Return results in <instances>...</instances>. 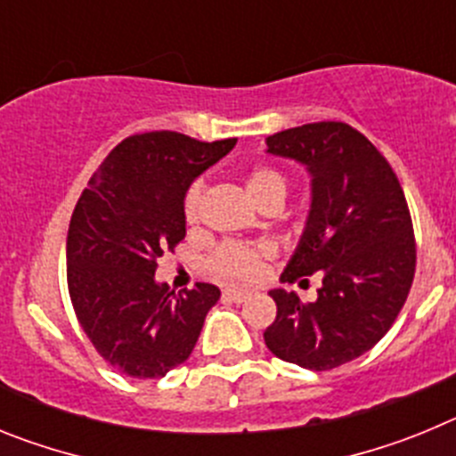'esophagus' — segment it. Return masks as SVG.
I'll use <instances>...</instances> for the list:
<instances>
[{
	"label": "esophagus",
	"instance_id": "obj_1",
	"mask_svg": "<svg viewBox=\"0 0 456 456\" xmlns=\"http://www.w3.org/2000/svg\"><path fill=\"white\" fill-rule=\"evenodd\" d=\"M224 299L232 301V304H244L247 299H251V292L247 289H224Z\"/></svg>",
	"mask_w": 456,
	"mask_h": 456
}]
</instances>
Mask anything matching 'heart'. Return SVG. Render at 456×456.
Instances as JSON below:
<instances>
[{
	"instance_id": "1",
	"label": "heart",
	"mask_w": 456,
	"mask_h": 456,
	"mask_svg": "<svg viewBox=\"0 0 456 456\" xmlns=\"http://www.w3.org/2000/svg\"><path fill=\"white\" fill-rule=\"evenodd\" d=\"M247 191L257 208L267 203V200H281L283 203L285 193H288V183L276 168L257 167L247 175ZM200 203H203V184L193 183L184 193L183 203V215L187 224H196ZM260 260H263V248L228 241V244H221L219 248H215V253L208 260V267L209 272L221 278H241L244 281V278L257 276Z\"/></svg>"
}]
</instances>
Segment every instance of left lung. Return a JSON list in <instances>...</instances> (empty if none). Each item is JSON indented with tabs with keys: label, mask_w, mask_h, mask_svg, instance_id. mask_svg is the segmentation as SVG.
Instances as JSON below:
<instances>
[{
	"label": "left lung",
	"mask_w": 456,
	"mask_h": 456,
	"mask_svg": "<svg viewBox=\"0 0 456 456\" xmlns=\"http://www.w3.org/2000/svg\"><path fill=\"white\" fill-rule=\"evenodd\" d=\"M269 155L310 175V209L281 281L322 272L313 304L276 288L265 345L281 361L333 370L388 333L416 273V240L400 180L386 157L347 123H308L265 139Z\"/></svg>",
	"instance_id": "1"
}]
</instances>
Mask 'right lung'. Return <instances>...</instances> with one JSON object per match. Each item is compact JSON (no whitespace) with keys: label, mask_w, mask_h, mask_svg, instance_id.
<instances>
[{"label":"right lung","mask_w":456,"mask_h":456,"mask_svg":"<svg viewBox=\"0 0 456 456\" xmlns=\"http://www.w3.org/2000/svg\"><path fill=\"white\" fill-rule=\"evenodd\" d=\"M235 143L134 134L109 152L75 205L66 241L72 308L100 356L127 377L159 379L184 363L219 301L216 285L175 294L155 272L184 240L187 189Z\"/></svg>","instance_id":"1"}]
</instances>
